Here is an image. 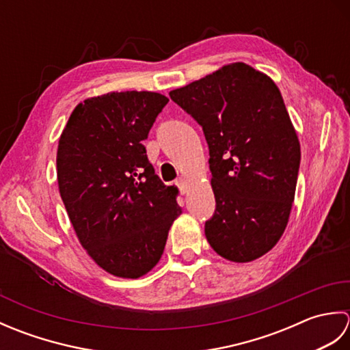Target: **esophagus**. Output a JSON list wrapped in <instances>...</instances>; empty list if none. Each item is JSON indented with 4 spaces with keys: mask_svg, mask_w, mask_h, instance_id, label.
<instances>
[{
    "mask_svg": "<svg viewBox=\"0 0 350 350\" xmlns=\"http://www.w3.org/2000/svg\"><path fill=\"white\" fill-rule=\"evenodd\" d=\"M176 183H177V187H179L182 194H187V192H188V182L185 179H179Z\"/></svg>",
    "mask_w": 350,
    "mask_h": 350,
    "instance_id": "1",
    "label": "esophagus"
}]
</instances>
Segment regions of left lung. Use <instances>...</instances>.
<instances>
[{"mask_svg": "<svg viewBox=\"0 0 350 350\" xmlns=\"http://www.w3.org/2000/svg\"><path fill=\"white\" fill-rule=\"evenodd\" d=\"M170 98L202 126L209 146L215 213L211 247L230 262L271 251L287 226L301 146L273 81L245 63L227 64Z\"/></svg>", "mask_w": 350, "mask_h": 350, "instance_id": "left-lung-1", "label": "left lung"}]
</instances>
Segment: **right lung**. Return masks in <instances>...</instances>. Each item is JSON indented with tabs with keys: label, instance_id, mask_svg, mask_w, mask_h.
Wrapping results in <instances>:
<instances>
[{
	"label": "right lung",
	"instance_id": "1",
	"mask_svg": "<svg viewBox=\"0 0 350 350\" xmlns=\"http://www.w3.org/2000/svg\"><path fill=\"white\" fill-rule=\"evenodd\" d=\"M163 94L108 93L77 105L58 141V189L81 245L102 269L138 278L153 269L182 213L143 141Z\"/></svg>",
	"mask_w": 350,
	"mask_h": 350
}]
</instances>
